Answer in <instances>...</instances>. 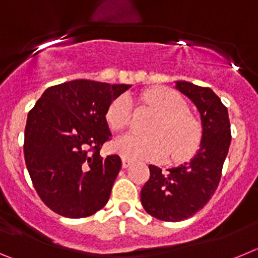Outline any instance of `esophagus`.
<instances>
[{"instance_id": "1", "label": "esophagus", "mask_w": 258, "mask_h": 258, "mask_svg": "<svg viewBox=\"0 0 258 258\" xmlns=\"http://www.w3.org/2000/svg\"><path fill=\"white\" fill-rule=\"evenodd\" d=\"M121 159H122V166H124V168H127V166H131L132 164H133V160H131V159H127V157L122 156Z\"/></svg>"}]
</instances>
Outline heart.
I'll use <instances>...</instances> for the list:
<instances>
[{"instance_id":"heart-1","label":"heart","mask_w":258,"mask_h":258,"mask_svg":"<svg viewBox=\"0 0 258 258\" xmlns=\"http://www.w3.org/2000/svg\"><path fill=\"white\" fill-rule=\"evenodd\" d=\"M145 101L159 112L150 136L126 133L117 138L115 149L133 160H163L170 154L173 160H186L197 151L202 138L199 122L188 112L178 93L166 88L146 92ZM133 103L129 95L117 97L107 109V121L113 131H121L131 122Z\"/></svg>"}]
</instances>
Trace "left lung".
<instances>
[{
    "mask_svg": "<svg viewBox=\"0 0 258 258\" xmlns=\"http://www.w3.org/2000/svg\"><path fill=\"white\" fill-rule=\"evenodd\" d=\"M175 89L195 104L202 122V140L190 161L161 172L150 165V179L141 191V203L152 217L178 222L206 206L218 186L231 133L227 108L209 88L175 81Z\"/></svg>",
    "mask_w": 258,
    "mask_h": 258,
    "instance_id": "1",
    "label": "left lung"
}]
</instances>
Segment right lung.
Returning a JSON list of instances; mask_svg holds the SVG:
<instances>
[{
	"instance_id": "right-lung-1",
	"label": "right lung",
	"mask_w": 258,
	"mask_h": 258,
	"mask_svg": "<svg viewBox=\"0 0 258 258\" xmlns=\"http://www.w3.org/2000/svg\"><path fill=\"white\" fill-rule=\"evenodd\" d=\"M129 88L74 80L46 89L29 111L24 132L27 169L38 197L55 213L88 217L108 202L121 159L103 157L99 150L112 136L107 109Z\"/></svg>"
}]
</instances>
